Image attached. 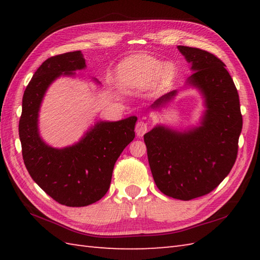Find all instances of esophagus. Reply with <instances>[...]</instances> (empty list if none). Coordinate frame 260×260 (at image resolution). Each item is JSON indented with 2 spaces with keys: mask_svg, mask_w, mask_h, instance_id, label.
<instances>
[{
  "mask_svg": "<svg viewBox=\"0 0 260 260\" xmlns=\"http://www.w3.org/2000/svg\"><path fill=\"white\" fill-rule=\"evenodd\" d=\"M147 124L145 123V121H143V120H139L137 121V124H136V126H135V132H136V134H137V136H143L144 135L146 132H147Z\"/></svg>",
  "mask_w": 260,
  "mask_h": 260,
  "instance_id": "34e87169",
  "label": "esophagus"
}]
</instances>
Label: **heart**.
Listing matches in <instances>:
<instances>
[{"label": "heart", "mask_w": 260, "mask_h": 260, "mask_svg": "<svg viewBox=\"0 0 260 260\" xmlns=\"http://www.w3.org/2000/svg\"><path fill=\"white\" fill-rule=\"evenodd\" d=\"M175 69L172 63L159 62L158 60L145 56H137L121 62L117 70L118 84L123 87L143 88L150 86L158 79L165 82L172 79Z\"/></svg>", "instance_id": "obj_1"}]
</instances>
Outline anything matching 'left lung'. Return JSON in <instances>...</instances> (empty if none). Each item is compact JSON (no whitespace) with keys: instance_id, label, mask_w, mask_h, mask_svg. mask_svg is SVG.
<instances>
[{"instance_id":"obj_1","label":"left lung","mask_w":260,"mask_h":260,"mask_svg":"<svg viewBox=\"0 0 260 260\" xmlns=\"http://www.w3.org/2000/svg\"><path fill=\"white\" fill-rule=\"evenodd\" d=\"M196 71L187 82L202 92L207 110L201 126L176 132L156 126L144 135L153 179L165 196L192 200L214 190L233 169L242 128L239 95L224 63L199 48L178 46ZM176 95L168 92L156 108Z\"/></svg>"}]
</instances>
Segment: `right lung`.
Returning a JSON list of instances; mask_svg holds the SVG:
<instances>
[{"mask_svg":"<svg viewBox=\"0 0 260 260\" xmlns=\"http://www.w3.org/2000/svg\"><path fill=\"white\" fill-rule=\"evenodd\" d=\"M86 67L80 51L47 59L33 75L22 99L19 135L22 156L33 181L58 203L89 206L106 194L114 165L134 140L136 116L118 121H99L73 146L53 148L41 140L38 116L42 98L53 80Z\"/></svg>","mask_w":260,"mask_h":260,"instance_id":"right-lung-1","label":"right lung"}]
</instances>
